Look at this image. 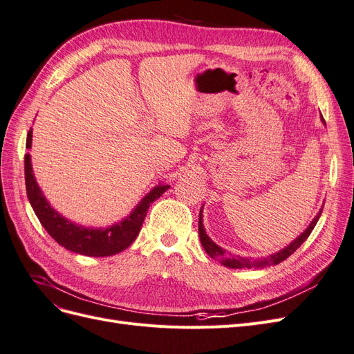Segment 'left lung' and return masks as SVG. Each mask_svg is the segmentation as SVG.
<instances>
[{"label":"left lung","instance_id":"1","mask_svg":"<svg viewBox=\"0 0 354 354\" xmlns=\"http://www.w3.org/2000/svg\"><path fill=\"white\" fill-rule=\"evenodd\" d=\"M322 122L324 121V116H322ZM324 207L319 209V212L316 214V217L312 220V223L308 224V227L299 234L298 238H295L291 243L286 245L285 248H282L281 251H277L274 254H270L267 257H263V259H248V257H239V255H232L227 254L226 250H223L221 246H218L216 242H214L205 232V227H203V218H202V208L199 212V239L201 243L203 246V250L207 251V254L211 257V259L220 261L223 266L230 267V269H260V267H267V266H276L282 263L283 260H286L289 255L294 254V251H297L301 243L310 236V233L315 229L316 223L320 217V214H322Z\"/></svg>","mask_w":354,"mask_h":354}]
</instances>
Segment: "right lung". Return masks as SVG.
Instances as JSON below:
<instances>
[{"label":"right lung","mask_w":354,"mask_h":354,"mask_svg":"<svg viewBox=\"0 0 354 354\" xmlns=\"http://www.w3.org/2000/svg\"><path fill=\"white\" fill-rule=\"evenodd\" d=\"M26 147H32V128L26 137ZM25 183L30 207L50 236L66 250L87 257H109L128 248L140 232L151 203L169 189V185L155 186L125 218L112 226L85 227L65 218L50 205L37 183L29 153L25 155Z\"/></svg>","instance_id":"obj_1"}]
</instances>
